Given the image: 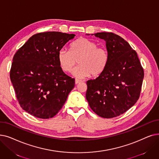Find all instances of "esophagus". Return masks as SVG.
<instances>
[{
	"label": "esophagus",
	"mask_w": 159,
	"mask_h": 159,
	"mask_svg": "<svg viewBox=\"0 0 159 159\" xmlns=\"http://www.w3.org/2000/svg\"><path fill=\"white\" fill-rule=\"evenodd\" d=\"M80 82H81V80H78V79H76L75 80V84H78L80 83Z\"/></svg>",
	"instance_id": "esophagus-1"
}]
</instances>
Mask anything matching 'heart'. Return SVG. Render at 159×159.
<instances>
[{
  "label": "heart",
  "mask_w": 159,
  "mask_h": 159,
  "mask_svg": "<svg viewBox=\"0 0 159 159\" xmlns=\"http://www.w3.org/2000/svg\"><path fill=\"white\" fill-rule=\"evenodd\" d=\"M58 61L61 70L66 73L71 71L78 60L73 75L77 78L92 75L98 77L106 69L108 62V52L106 48L98 47L93 41L80 38L70 47V51L61 49L58 52Z\"/></svg>",
  "instance_id": "obj_1"
}]
</instances>
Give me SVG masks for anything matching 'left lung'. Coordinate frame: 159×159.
<instances>
[{
  "instance_id": "1",
  "label": "left lung",
  "mask_w": 159,
  "mask_h": 159,
  "mask_svg": "<svg viewBox=\"0 0 159 159\" xmlns=\"http://www.w3.org/2000/svg\"><path fill=\"white\" fill-rule=\"evenodd\" d=\"M94 35L106 41L109 59L102 73L87 81L86 98L96 114L112 118L125 113L139 99L143 70L136 52L123 38L112 32Z\"/></svg>"
}]
</instances>
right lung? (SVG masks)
<instances>
[{
  "instance_id": "add662e5",
  "label": "right lung",
  "mask_w": 159,
  "mask_h": 159,
  "mask_svg": "<svg viewBox=\"0 0 159 159\" xmlns=\"http://www.w3.org/2000/svg\"><path fill=\"white\" fill-rule=\"evenodd\" d=\"M75 35L60 32L34 34L13 58L10 80L24 110L49 119L62 108L75 86V79L59 65L58 52Z\"/></svg>"
}]
</instances>
